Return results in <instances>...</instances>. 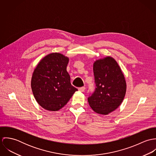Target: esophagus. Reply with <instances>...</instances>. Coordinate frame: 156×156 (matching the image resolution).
Returning a JSON list of instances; mask_svg holds the SVG:
<instances>
[{"label":"esophagus","mask_w":156,"mask_h":156,"mask_svg":"<svg viewBox=\"0 0 156 156\" xmlns=\"http://www.w3.org/2000/svg\"><path fill=\"white\" fill-rule=\"evenodd\" d=\"M85 90V87H84L79 88V90H80V92H84Z\"/></svg>","instance_id":"34e87169"}]
</instances>
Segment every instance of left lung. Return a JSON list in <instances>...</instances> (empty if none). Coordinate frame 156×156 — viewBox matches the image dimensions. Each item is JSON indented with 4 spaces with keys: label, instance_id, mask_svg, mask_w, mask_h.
<instances>
[{
    "label": "left lung",
    "instance_id": "left-lung-1",
    "mask_svg": "<svg viewBox=\"0 0 156 156\" xmlns=\"http://www.w3.org/2000/svg\"><path fill=\"white\" fill-rule=\"evenodd\" d=\"M96 88L88 98L92 110L108 115L122 103L127 89L124 75L114 58L111 56L96 60L93 65Z\"/></svg>",
    "mask_w": 156,
    "mask_h": 156
}]
</instances>
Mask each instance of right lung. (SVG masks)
I'll use <instances>...</instances> for the list:
<instances>
[{
	"label": "right lung",
	"instance_id": "obj_1",
	"mask_svg": "<svg viewBox=\"0 0 156 156\" xmlns=\"http://www.w3.org/2000/svg\"><path fill=\"white\" fill-rule=\"evenodd\" d=\"M69 58L59 53L44 56L35 68L31 88L37 102L45 110L57 111L66 105L77 89L67 71Z\"/></svg>",
	"mask_w": 156,
	"mask_h": 156
}]
</instances>
